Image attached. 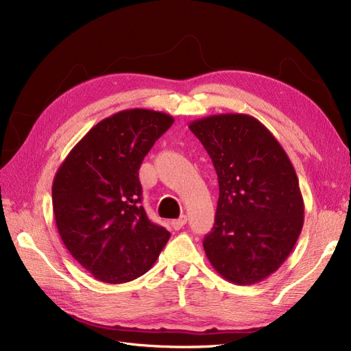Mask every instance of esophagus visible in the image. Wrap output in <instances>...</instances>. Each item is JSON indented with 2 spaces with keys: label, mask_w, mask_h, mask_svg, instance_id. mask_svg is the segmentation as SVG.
Returning <instances> with one entry per match:
<instances>
[{
  "label": "esophagus",
  "mask_w": 351,
  "mask_h": 351,
  "mask_svg": "<svg viewBox=\"0 0 351 351\" xmlns=\"http://www.w3.org/2000/svg\"><path fill=\"white\" fill-rule=\"evenodd\" d=\"M186 222H187V217H186V215H182L180 218L171 221V227H173L174 230H180V228H183V227L186 226Z\"/></svg>",
  "instance_id": "34e87169"
}]
</instances>
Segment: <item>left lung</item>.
<instances>
[{
    "label": "left lung",
    "mask_w": 351,
    "mask_h": 351,
    "mask_svg": "<svg viewBox=\"0 0 351 351\" xmlns=\"http://www.w3.org/2000/svg\"><path fill=\"white\" fill-rule=\"evenodd\" d=\"M189 129L209 154L219 184L206 256L230 282H261L289 258L303 228L304 204L290 158L247 114L209 115Z\"/></svg>",
    "instance_id": "1"
}]
</instances>
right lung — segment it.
I'll use <instances>...</instances> for the list:
<instances>
[{
	"label": "right lung",
	"instance_id": "add662e5",
	"mask_svg": "<svg viewBox=\"0 0 351 351\" xmlns=\"http://www.w3.org/2000/svg\"><path fill=\"white\" fill-rule=\"evenodd\" d=\"M174 119L134 108L107 117L57 169L52 209L71 256L95 278L123 284L152 268L169 232L147 218L139 168Z\"/></svg>",
	"mask_w": 351,
	"mask_h": 351
}]
</instances>
